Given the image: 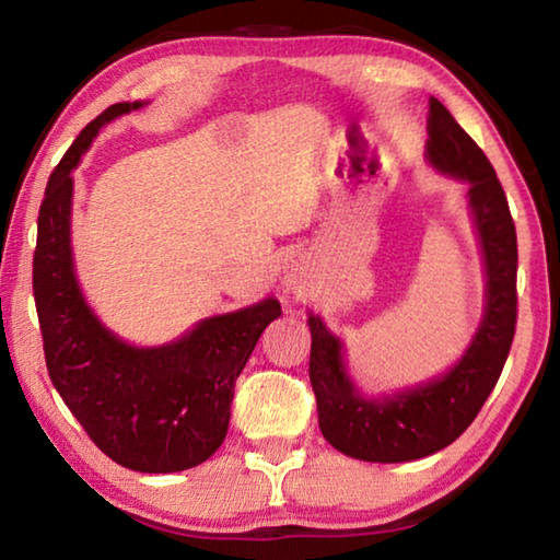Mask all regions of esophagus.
I'll return each mask as SVG.
<instances>
[{"mask_svg":"<svg viewBox=\"0 0 560 560\" xmlns=\"http://www.w3.org/2000/svg\"><path fill=\"white\" fill-rule=\"evenodd\" d=\"M306 273H303V269L299 267H291L287 269V273H283V287H287L289 293H303L306 291Z\"/></svg>","mask_w":560,"mask_h":560,"instance_id":"esophagus-1","label":"esophagus"}]
</instances>
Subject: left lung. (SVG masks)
I'll use <instances>...</instances> for the list:
<instances>
[{"label": "left lung", "mask_w": 560, "mask_h": 560, "mask_svg": "<svg viewBox=\"0 0 560 560\" xmlns=\"http://www.w3.org/2000/svg\"><path fill=\"white\" fill-rule=\"evenodd\" d=\"M428 160L467 183L469 210L487 267V306L477 336L450 373L377 400L360 395L343 363V343L311 314L308 377L318 428L338 452L363 462H412L447 447L494 390L516 330V226L494 167L438 98H430Z\"/></svg>", "instance_id": "left-lung-1"}]
</instances>
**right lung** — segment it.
I'll use <instances>...</instances> for the list:
<instances>
[{
  "instance_id": "obj_1",
  "label": "right lung",
  "mask_w": 560,
  "mask_h": 560,
  "mask_svg": "<svg viewBox=\"0 0 560 560\" xmlns=\"http://www.w3.org/2000/svg\"><path fill=\"white\" fill-rule=\"evenodd\" d=\"M140 106L116 103L103 110L54 167L39 210L32 283L46 371L66 407L120 467L167 474L197 467L220 450L236 377L281 306L269 296L205 318L160 348L130 346L93 316L73 273L71 170L106 122Z\"/></svg>"
}]
</instances>
